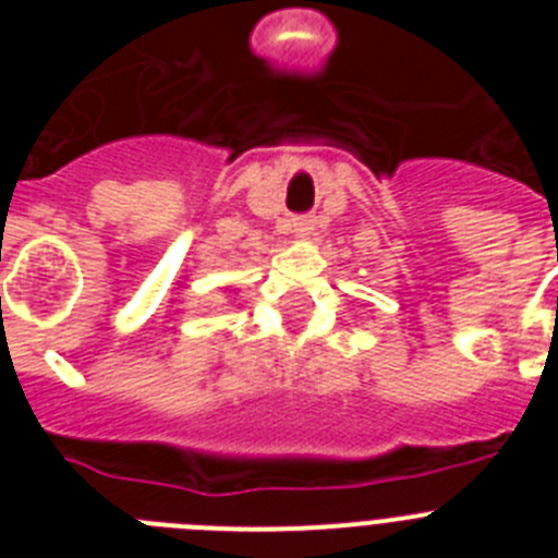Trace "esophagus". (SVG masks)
<instances>
[{
  "label": "esophagus",
  "instance_id": "obj_1",
  "mask_svg": "<svg viewBox=\"0 0 558 558\" xmlns=\"http://www.w3.org/2000/svg\"><path fill=\"white\" fill-rule=\"evenodd\" d=\"M290 229H293L295 236H302V240H304V236H310L315 231V220L307 218V215H304V218H293Z\"/></svg>",
  "mask_w": 558,
  "mask_h": 558
}]
</instances>
